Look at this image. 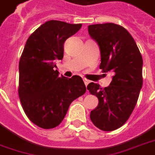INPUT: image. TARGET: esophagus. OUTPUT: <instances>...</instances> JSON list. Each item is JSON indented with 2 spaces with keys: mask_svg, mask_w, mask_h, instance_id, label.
<instances>
[{
  "mask_svg": "<svg viewBox=\"0 0 155 155\" xmlns=\"http://www.w3.org/2000/svg\"><path fill=\"white\" fill-rule=\"evenodd\" d=\"M83 81H84V83H85V86H87V85L90 83V81L87 80V79H85V78H83Z\"/></svg>",
  "mask_w": 155,
  "mask_h": 155,
  "instance_id": "1",
  "label": "esophagus"
}]
</instances>
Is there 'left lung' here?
<instances>
[{"instance_id":"1","label":"left lung","mask_w":155,"mask_h":155,"mask_svg":"<svg viewBox=\"0 0 155 155\" xmlns=\"http://www.w3.org/2000/svg\"><path fill=\"white\" fill-rule=\"evenodd\" d=\"M88 32L100 47V69L114 72L107 87L93 82L87 85L99 101L90 117L101 130H116L127 121L138 101L143 85L142 55L133 37L120 25H90Z\"/></svg>"}]
</instances>
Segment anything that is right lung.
Segmentation results:
<instances>
[{
    "label": "right lung",
    "mask_w": 155,
    "mask_h": 155,
    "mask_svg": "<svg viewBox=\"0 0 155 155\" xmlns=\"http://www.w3.org/2000/svg\"><path fill=\"white\" fill-rule=\"evenodd\" d=\"M82 24L46 21L27 40L19 61L18 95L28 119L44 129L59 126L71 102L84 95L81 76L68 79L55 70L64 57V44L81 29Z\"/></svg>",
    "instance_id": "obj_1"
}]
</instances>
